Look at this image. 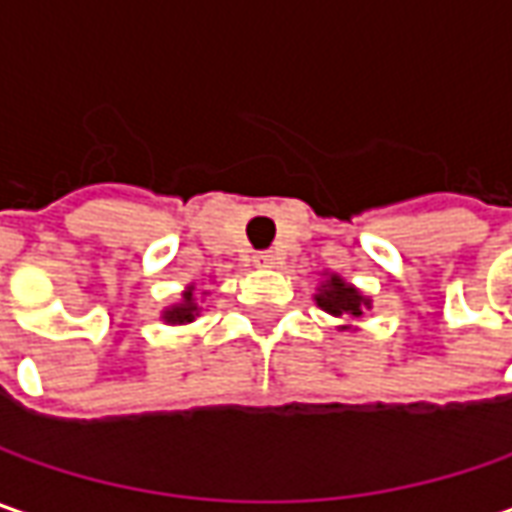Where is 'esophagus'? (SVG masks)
Masks as SVG:
<instances>
[{
	"mask_svg": "<svg viewBox=\"0 0 512 512\" xmlns=\"http://www.w3.org/2000/svg\"><path fill=\"white\" fill-rule=\"evenodd\" d=\"M253 262H256L259 267H273L276 265V256H273L270 250H262V253H256V256H253Z\"/></svg>",
	"mask_w": 512,
	"mask_h": 512,
	"instance_id": "34e87169",
	"label": "esophagus"
}]
</instances>
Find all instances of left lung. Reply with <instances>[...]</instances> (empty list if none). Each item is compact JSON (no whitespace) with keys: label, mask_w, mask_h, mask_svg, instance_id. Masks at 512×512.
I'll list each match as a JSON object with an SVG mask.
<instances>
[{"label":"left lung","mask_w":512,"mask_h":512,"mask_svg":"<svg viewBox=\"0 0 512 512\" xmlns=\"http://www.w3.org/2000/svg\"><path fill=\"white\" fill-rule=\"evenodd\" d=\"M316 302L322 310H327L330 316H353V319H359L362 316V307H367L370 302L359 296V290L350 285H344L339 276H333L330 282L325 285V290L316 296Z\"/></svg>","instance_id":"8db88e82"}]
</instances>
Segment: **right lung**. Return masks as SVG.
Masks as SVG:
<instances>
[{
	"mask_svg": "<svg viewBox=\"0 0 512 512\" xmlns=\"http://www.w3.org/2000/svg\"><path fill=\"white\" fill-rule=\"evenodd\" d=\"M196 316V305H193V293L187 290L185 293V305L173 307V310H165V319L173 322V325H182V322H193Z\"/></svg>",
	"mask_w": 512,
	"mask_h": 512,
	"instance_id": "1",
	"label": "right lung"
}]
</instances>
